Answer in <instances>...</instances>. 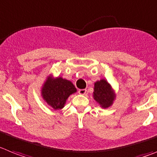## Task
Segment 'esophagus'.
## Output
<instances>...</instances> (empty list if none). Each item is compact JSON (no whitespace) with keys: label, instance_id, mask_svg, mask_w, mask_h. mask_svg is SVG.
I'll return each instance as SVG.
<instances>
[{"label":"esophagus","instance_id":"34e87169","mask_svg":"<svg viewBox=\"0 0 157 157\" xmlns=\"http://www.w3.org/2000/svg\"><path fill=\"white\" fill-rule=\"evenodd\" d=\"M86 89L78 90V94H79L84 95V94H86Z\"/></svg>","mask_w":157,"mask_h":157}]
</instances>
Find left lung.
I'll return each instance as SVG.
<instances>
[{
  "label": "left lung",
  "mask_w": 157,
  "mask_h": 157,
  "mask_svg": "<svg viewBox=\"0 0 157 157\" xmlns=\"http://www.w3.org/2000/svg\"><path fill=\"white\" fill-rule=\"evenodd\" d=\"M93 97L101 108L106 109L113 105L116 93L106 80L101 79L94 82Z\"/></svg>",
  "instance_id": "left-lung-1"
}]
</instances>
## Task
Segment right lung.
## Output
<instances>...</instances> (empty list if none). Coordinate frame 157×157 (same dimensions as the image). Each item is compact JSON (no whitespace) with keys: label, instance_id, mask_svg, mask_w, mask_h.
I'll list each match as a JSON object with an SVG mask.
<instances>
[{"label":"right lung","instance_id":"right-lung-1","mask_svg":"<svg viewBox=\"0 0 157 157\" xmlns=\"http://www.w3.org/2000/svg\"><path fill=\"white\" fill-rule=\"evenodd\" d=\"M75 92L77 90L71 82L50 75L43 84L41 96L47 104L56 110L63 109L70 95Z\"/></svg>","mask_w":157,"mask_h":157}]
</instances>
